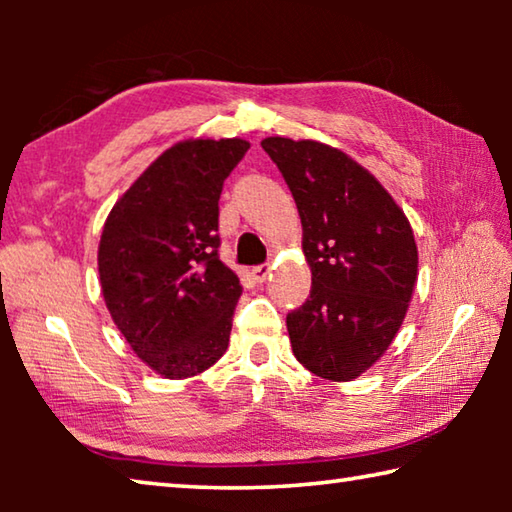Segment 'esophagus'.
<instances>
[{"mask_svg":"<svg viewBox=\"0 0 512 512\" xmlns=\"http://www.w3.org/2000/svg\"><path fill=\"white\" fill-rule=\"evenodd\" d=\"M268 275H271V264H259L253 268V277L257 282H264Z\"/></svg>","mask_w":512,"mask_h":512,"instance_id":"1","label":"esophagus"}]
</instances>
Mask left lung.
Returning a JSON list of instances; mask_svg holds the SVG:
<instances>
[{"label": "left lung", "mask_w": 512, "mask_h": 512, "mask_svg": "<svg viewBox=\"0 0 512 512\" xmlns=\"http://www.w3.org/2000/svg\"><path fill=\"white\" fill-rule=\"evenodd\" d=\"M302 223L311 291L287 316L309 372L352 381L393 343L418 280L411 223L379 180L350 155L314 140L266 137Z\"/></svg>", "instance_id": "obj_1"}]
</instances>
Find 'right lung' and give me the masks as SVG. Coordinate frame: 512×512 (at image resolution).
Segmentation results:
<instances>
[{
    "instance_id": "add662e5",
    "label": "right lung",
    "mask_w": 512,
    "mask_h": 512,
    "mask_svg": "<svg viewBox=\"0 0 512 512\" xmlns=\"http://www.w3.org/2000/svg\"><path fill=\"white\" fill-rule=\"evenodd\" d=\"M248 149L239 137L173 144L103 225V300L137 357L167 379L194 377L228 350L241 284L219 259V198Z\"/></svg>"
}]
</instances>
